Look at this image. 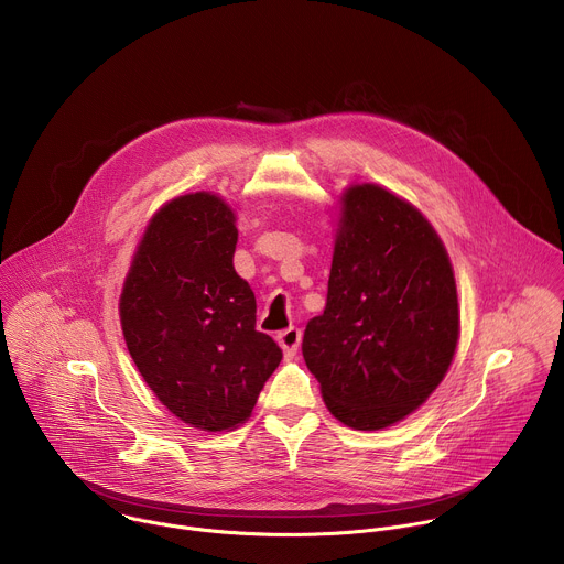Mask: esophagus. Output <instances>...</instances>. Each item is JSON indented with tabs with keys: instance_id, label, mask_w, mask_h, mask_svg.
<instances>
[{
	"instance_id": "obj_1",
	"label": "esophagus",
	"mask_w": 564,
	"mask_h": 564,
	"mask_svg": "<svg viewBox=\"0 0 564 564\" xmlns=\"http://www.w3.org/2000/svg\"><path fill=\"white\" fill-rule=\"evenodd\" d=\"M276 341H279V346L283 348L285 357L292 359V357L296 355L299 346H301V330L294 328V326H290L288 330H281V333L276 335Z\"/></svg>"
}]
</instances>
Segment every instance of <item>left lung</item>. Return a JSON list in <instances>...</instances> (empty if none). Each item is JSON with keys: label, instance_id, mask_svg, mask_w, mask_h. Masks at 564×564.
Listing matches in <instances>:
<instances>
[{"label": "left lung", "instance_id": "8db88e82", "mask_svg": "<svg viewBox=\"0 0 564 564\" xmlns=\"http://www.w3.org/2000/svg\"><path fill=\"white\" fill-rule=\"evenodd\" d=\"M324 314L303 359L328 411L357 431L388 429L433 394L455 357L453 265L424 214L381 185L341 194Z\"/></svg>", "mask_w": 564, "mask_h": 564}]
</instances>
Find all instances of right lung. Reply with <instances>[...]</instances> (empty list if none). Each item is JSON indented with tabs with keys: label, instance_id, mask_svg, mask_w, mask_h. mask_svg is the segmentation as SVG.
<instances>
[{
	"label": "right lung",
	"instance_id": "add662e5",
	"mask_svg": "<svg viewBox=\"0 0 564 564\" xmlns=\"http://www.w3.org/2000/svg\"><path fill=\"white\" fill-rule=\"evenodd\" d=\"M236 214L212 192L160 207L135 248L120 294L129 355L185 424L234 431L281 364V348L257 330V299L234 270Z\"/></svg>",
	"mask_w": 564,
	"mask_h": 564
}]
</instances>
